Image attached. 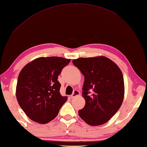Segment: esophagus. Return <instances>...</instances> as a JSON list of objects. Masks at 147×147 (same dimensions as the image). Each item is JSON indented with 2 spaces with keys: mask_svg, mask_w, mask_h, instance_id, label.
I'll use <instances>...</instances> for the list:
<instances>
[{
  "mask_svg": "<svg viewBox=\"0 0 147 147\" xmlns=\"http://www.w3.org/2000/svg\"><path fill=\"white\" fill-rule=\"evenodd\" d=\"M79 95H80V92L79 91L76 90L74 91L73 94L70 96V97H71V98H74V97H76V96H79Z\"/></svg>",
  "mask_w": 147,
  "mask_h": 147,
  "instance_id": "esophagus-1",
  "label": "esophagus"
}]
</instances>
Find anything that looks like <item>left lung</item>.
<instances>
[{
  "label": "left lung",
  "mask_w": 147,
  "mask_h": 147,
  "mask_svg": "<svg viewBox=\"0 0 147 147\" xmlns=\"http://www.w3.org/2000/svg\"><path fill=\"white\" fill-rule=\"evenodd\" d=\"M73 64L84 76L82 96L84 107L79 115L90 125L106 123L118 111L124 96L122 71L117 64L105 56L79 58Z\"/></svg>",
  "instance_id": "8db88e82"
}]
</instances>
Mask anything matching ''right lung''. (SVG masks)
Here are the masks:
<instances>
[{
	"mask_svg": "<svg viewBox=\"0 0 147 147\" xmlns=\"http://www.w3.org/2000/svg\"><path fill=\"white\" fill-rule=\"evenodd\" d=\"M70 61L61 57H40L26 65L18 79L16 95L20 107L33 121L46 124L58 115L67 100L59 92L58 77Z\"/></svg>",
	"mask_w": 147,
	"mask_h": 147,
	"instance_id": "obj_1",
	"label": "right lung"
}]
</instances>
